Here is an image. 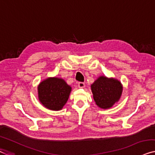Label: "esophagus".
<instances>
[{
  "label": "esophagus",
  "instance_id": "1",
  "mask_svg": "<svg viewBox=\"0 0 155 155\" xmlns=\"http://www.w3.org/2000/svg\"><path fill=\"white\" fill-rule=\"evenodd\" d=\"M78 87H80V88H84V87H85V84L83 82H79L78 84Z\"/></svg>",
  "mask_w": 155,
  "mask_h": 155
}]
</instances>
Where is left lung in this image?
Wrapping results in <instances>:
<instances>
[{
  "label": "left lung",
  "instance_id": "obj_1",
  "mask_svg": "<svg viewBox=\"0 0 155 155\" xmlns=\"http://www.w3.org/2000/svg\"><path fill=\"white\" fill-rule=\"evenodd\" d=\"M93 99L98 107L108 109L121 97L123 87L116 78L100 76L91 85Z\"/></svg>",
  "mask_w": 155,
  "mask_h": 155
}]
</instances>
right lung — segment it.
I'll use <instances>...</instances> for the list:
<instances>
[{
    "label": "right lung",
    "mask_w": 155,
    "mask_h": 155,
    "mask_svg": "<svg viewBox=\"0 0 155 155\" xmlns=\"http://www.w3.org/2000/svg\"><path fill=\"white\" fill-rule=\"evenodd\" d=\"M71 87L63 78L48 77L39 84L38 99L45 108L51 110L63 109L68 101Z\"/></svg>",
    "instance_id": "obj_1"
}]
</instances>
